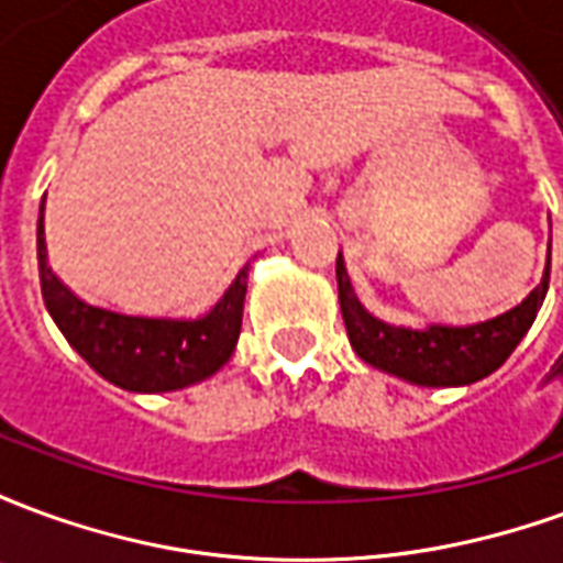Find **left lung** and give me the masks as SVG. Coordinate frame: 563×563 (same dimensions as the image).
<instances>
[{
  "mask_svg": "<svg viewBox=\"0 0 563 563\" xmlns=\"http://www.w3.org/2000/svg\"><path fill=\"white\" fill-rule=\"evenodd\" d=\"M338 292H341V313L350 343L367 365L416 386H467L504 365L525 338V331L531 329L537 310L543 307L549 292V265L543 283L519 307L464 329H452V325H431L424 331L398 329L371 317L355 298L341 253H338Z\"/></svg>",
  "mask_w": 563,
  "mask_h": 563,
  "instance_id": "8db88e82",
  "label": "left lung"
}]
</instances>
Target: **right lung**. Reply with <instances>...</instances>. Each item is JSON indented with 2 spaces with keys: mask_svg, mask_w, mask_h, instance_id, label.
Listing matches in <instances>:
<instances>
[{
  "mask_svg": "<svg viewBox=\"0 0 563 563\" xmlns=\"http://www.w3.org/2000/svg\"><path fill=\"white\" fill-rule=\"evenodd\" d=\"M44 213V201H42ZM44 217H38V277L44 305L80 358L108 383L129 391H174L217 374L234 353L244 317L246 271L201 319L129 317L87 305L47 265Z\"/></svg>",
  "mask_w": 563,
  "mask_h": 563,
  "instance_id": "right-lung-1",
  "label": "right lung"
}]
</instances>
